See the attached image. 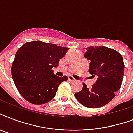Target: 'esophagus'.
Segmentation results:
<instances>
[{
    "label": "esophagus",
    "instance_id": "esophagus-1",
    "mask_svg": "<svg viewBox=\"0 0 133 133\" xmlns=\"http://www.w3.org/2000/svg\"><path fill=\"white\" fill-rule=\"evenodd\" d=\"M68 80L70 82H75V79H74V77L72 75H68Z\"/></svg>",
    "mask_w": 133,
    "mask_h": 133
}]
</instances>
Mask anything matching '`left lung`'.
I'll list each match as a JSON object with an SVG mask.
<instances>
[{
    "instance_id": "obj_1",
    "label": "left lung",
    "mask_w": 133,
    "mask_h": 133,
    "mask_svg": "<svg viewBox=\"0 0 133 133\" xmlns=\"http://www.w3.org/2000/svg\"><path fill=\"white\" fill-rule=\"evenodd\" d=\"M84 57L90 60L89 72L97 78L91 88L83 84L76 99L85 107L98 108L109 103L120 89L124 75V63L121 54L107 46H89Z\"/></svg>"
}]
</instances>
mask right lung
<instances>
[{
	"mask_svg": "<svg viewBox=\"0 0 133 133\" xmlns=\"http://www.w3.org/2000/svg\"><path fill=\"white\" fill-rule=\"evenodd\" d=\"M69 48L39 40L28 42L15 54L12 75L20 94L29 103L42 105L54 98L58 86L68 80L54 74Z\"/></svg>",
	"mask_w": 133,
	"mask_h": 133,
	"instance_id": "obj_1",
	"label": "right lung"
}]
</instances>
